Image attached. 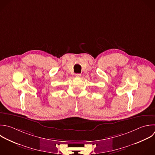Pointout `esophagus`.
Segmentation results:
<instances>
[{"label":"esophagus","instance_id":"obj_1","mask_svg":"<svg viewBox=\"0 0 155 155\" xmlns=\"http://www.w3.org/2000/svg\"><path fill=\"white\" fill-rule=\"evenodd\" d=\"M76 76L77 78H80V77L81 76V74H79V73H77V74H76Z\"/></svg>","mask_w":155,"mask_h":155}]
</instances>
